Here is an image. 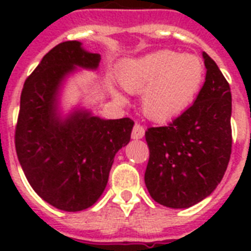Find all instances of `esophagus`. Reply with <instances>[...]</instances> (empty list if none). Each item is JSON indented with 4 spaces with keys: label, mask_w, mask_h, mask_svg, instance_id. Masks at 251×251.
Segmentation results:
<instances>
[{
    "label": "esophagus",
    "mask_w": 251,
    "mask_h": 251,
    "mask_svg": "<svg viewBox=\"0 0 251 251\" xmlns=\"http://www.w3.org/2000/svg\"><path fill=\"white\" fill-rule=\"evenodd\" d=\"M145 137V127L139 124H135L133 127V133H131V138L133 139H142Z\"/></svg>",
    "instance_id": "34e87169"
}]
</instances>
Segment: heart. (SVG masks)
Returning a JSON list of instances; mask_svg holds the SVG:
<instances>
[{
    "label": "heart",
    "mask_w": 251,
    "mask_h": 251,
    "mask_svg": "<svg viewBox=\"0 0 251 251\" xmlns=\"http://www.w3.org/2000/svg\"><path fill=\"white\" fill-rule=\"evenodd\" d=\"M204 65L195 54L157 50L126 60L118 82L130 94H142V110L152 121H168L189 109L204 82ZM120 101L125 99L112 91Z\"/></svg>",
    "instance_id": "heart-1"
}]
</instances>
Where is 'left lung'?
I'll use <instances>...</instances> for the list:
<instances>
[{"instance_id": "obj_1", "label": "left lung", "mask_w": 251, "mask_h": 251, "mask_svg": "<svg viewBox=\"0 0 251 251\" xmlns=\"http://www.w3.org/2000/svg\"><path fill=\"white\" fill-rule=\"evenodd\" d=\"M206 79L194 104L171 125L150 127V160L145 182L155 202L189 208L216 189L232 151V94L224 75L206 52Z\"/></svg>"}]
</instances>
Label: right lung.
Wrapping results in <instances>:
<instances>
[{"instance_id": "right-lung-1", "label": "right lung", "mask_w": 251, "mask_h": 251, "mask_svg": "<svg viewBox=\"0 0 251 251\" xmlns=\"http://www.w3.org/2000/svg\"><path fill=\"white\" fill-rule=\"evenodd\" d=\"M101 56L80 41L50 49L21 95L15 129L18 160L29 185L50 206L75 212L98 202L116 153L130 142V118L104 120L76 105L65 113L61 94L78 69L96 72Z\"/></svg>"}]
</instances>
